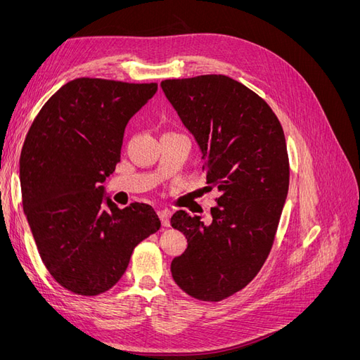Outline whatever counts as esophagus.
<instances>
[{
    "mask_svg": "<svg viewBox=\"0 0 360 360\" xmlns=\"http://www.w3.org/2000/svg\"><path fill=\"white\" fill-rule=\"evenodd\" d=\"M159 219L163 226H169V212L168 210H159Z\"/></svg>",
    "mask_w": 360,
    "mask_h": 360,
    "instance_id": "obj_1",
    "label": "esophagus"
}]
</instances>
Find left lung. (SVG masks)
Instances as JSON below:
<instances>
[{
	"instance_id": "left-lung-1",
	"label": "left lung",
	"mask_w": 360,
	"mask_h": 360,
	"mask_svg": "<svg viewBox=\"0 0 360 360\" xmlns=\"http://www.w3.org/2000/svg\"><path fill=\"white\" fill-rule=\"evenodd\" d=\"M160 86L202 151L207 188L221 192L210 225L184 210L172 214L188 248L171 274L189 296L221 302L257 276L274 246L290 184L285 135L263 97L230 76Z\"/></svg>"
}]
</instances>
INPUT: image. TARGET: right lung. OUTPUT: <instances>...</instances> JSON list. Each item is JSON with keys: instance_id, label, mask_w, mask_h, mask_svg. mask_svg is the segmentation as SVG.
Instances as JSON below:
<instances>
[{"instance_id": "1", "label": "right lung", "mask_w": 360, "mask_h": 360, "mask_svg": "<svg viewBox=\"0 0 360 360\" xmlns=\"http://www.w3.org/2000/svg\"><path fill=\"white\" fill-rule=\"evenodd\" d=\"M158 84L78 78L51 96L20 153V191L40 258L61 287L97 296L126 271L134 249L160 228L153 207L103 200L124 129Z\"/></svg>"}]
</instances>
